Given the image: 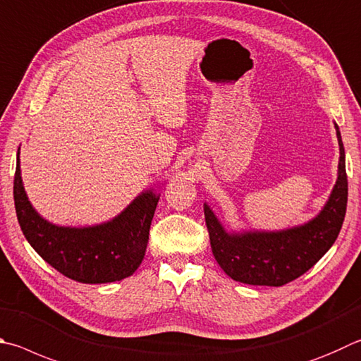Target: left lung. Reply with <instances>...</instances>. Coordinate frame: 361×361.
Returning a JSON list of instances; mask_svg holds the SVG:
<instances>
[{"label": "left lung", "instance_id": "1", "mask_svg": "<svg viewBox=\"0 0 361 361\" xmlns=\"http://www.w3.org/2000/svg\"><path fill=\"white\" fill-rule=\"evenodd\" d=\"M339 142V173L335 189L316 219L276 233L228 235L205 205L209 245L216 262L228 276L249 286L279 287L300 278L329 251L343 227L347 208L345 154Z\"/></svg>", "mask_w": 361, "mask_h": 361}]
</instances>
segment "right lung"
<instances>
[{
  "label": "right lung",
  "instance_id": "obj_1",
  "mask_svg": "<svg viewBox=\"0 0 361 361\" xmlns=\"http://www.w3.org/2000/svg\"><path fill=\"white\" fill-rule=\"evenodd\" d=\"M158 200L153 192H143L107 224L87 228L56 227L32 209L22 185L17 158L14 203L25 238L56 271L78 283H114L130 276L139 268Z\"/></svg>",
  "mask_w": 361,
  "mask_h": 361
}]
</instances>
